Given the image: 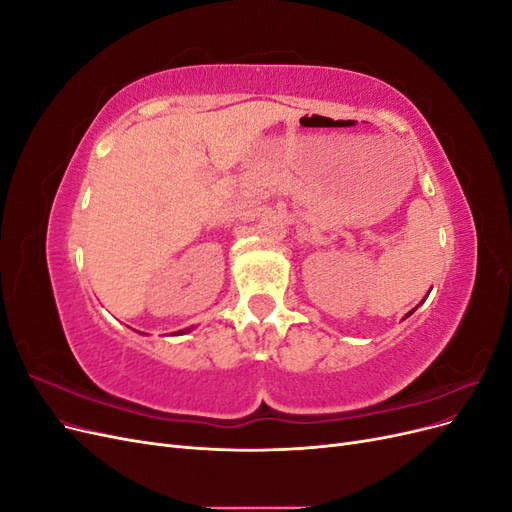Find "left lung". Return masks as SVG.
<instances>
[{
    "mask_svg": "<svg viewBox=\"0 0 512 512\" xmlns=\"http://www.w3.org/2000/svg\"><path fill=\"white\" fill-rule=\"evenodd\" d=\"M412 312H414V309H412ZM412 312H410V314H412ZM410 314H408V316H410ZM408 316H406V318H408Z\"/></svg>",
    "mask_w": 512,
    "mask_h": 512,
    "instance_id": "1",
    "label": "left lung"
}]
</instances>
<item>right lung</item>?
I'll use <instances>...</instances> for the list:
<instances>
[{"instance_id": "right-lung-1", "label": "right lung", "mask_w": 512, "mask_h": 512, "mask_svg": "<svg viewBox=\"0 0 512 512\" xmlns=\"http://www.w3.org/2000/svg\"><path fill=\"white\" fill-rule=\"evenodd\" d=\"M181 333H183V331H181Z\"/></svg>"}]
</instances>
